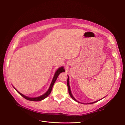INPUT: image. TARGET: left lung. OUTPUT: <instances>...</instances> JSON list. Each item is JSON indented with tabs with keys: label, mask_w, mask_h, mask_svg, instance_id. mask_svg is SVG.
Masks as SVG:
<instances>
[{
	"label": "left lung",
	"mask_w": 125,
	"mask_h": 125,
	"mask_svg": "<svg viewBox=\"0 0 125 125\" xmlns=\"http://www.w3.org/2000/svg\"><path fill=\"white\" fill-rule=\"evenodd\" d=\"M67 86H68V92H69V94H70V95L72 99H73V100H74V101H75L76 102H78V101H77L76 100H75V99H74V97L73 96V95H72V94H71V90H70V85H69V77H68V76L67 81ZM95 103V102H93V103H91V104H93V103Z\"/></svg>",
	"instance_id": "8db88e82"
}]
</instances>
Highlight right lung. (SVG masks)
Here are the masks:
<instances>
[{"label": "right lung", "mask_w": 125, "mask_h": 125, "mask_svg": "<svg viewBox=\"0 0 125 125\" xmlns=\"http://www.w3.org/2000/svg\"><path fill=\"white\" fill-rule=\"evenodd\" d=\"M62 72H65V69H63V67H60L58 69V70L56 71V72L55 73L54 78H53V79H52V81L51 85H50V88H49V89L47 91L46 93H45L44 94H43V95H41V96H39V97H33V98L29 97H28V96H26L23 95V94H21V93H20L19 92H18V91H17L16 89H15V88H14V89H15V90H16L18 92V93L19 94H20V95H21L22 97H23L24 98V99H26V100H29V101H41V100H44V99H45V98L47 97L49 95H50L51 92V91H52V86H53V85H54V83H55V82L56 80H57V79L58 76L59 74L60 73H62Z\"/></svg>", "instance_id": "right-lung-1"}]
</instances>
